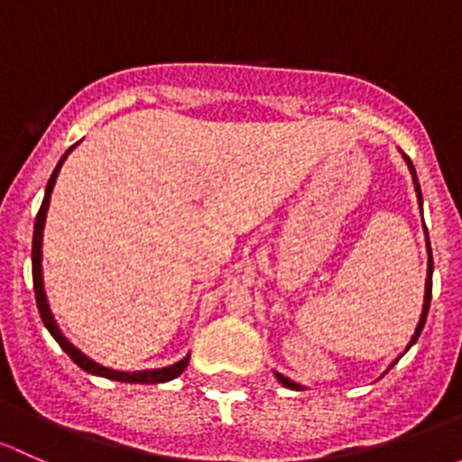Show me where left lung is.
<instances>
[{
	"label": "left lung",
	"instance_id": "8db88e82",
	"mask_svg": "<svg viewBox=\"0 0 462 462\" xmlns=\"http://www.w3.org/2000/svg\"><path fill=\"white\" fill-rule=\"evenodd\" d=\"M402 158H405V162H407V166H409V171H411V180H413V187H416V196H418V204H420V208H422V193H420V184H418V178H416V169H413V164H411V160L407 158L405 153H402ZM427 254H430V260H427V282H425V302H422V313H420V320H418V325H416V331H413V336H411V340H409V345H407V349L405 351H409V346L411 345H416V340H418V336H420V331H422V327H425V320H427V311H430V302H431V273H434V260H431V246H430V237H427ZM402 356V354H401ZM393 367V365H392ZM389 367V369H392ZM275 378H278V383H282L284 387H289V389H302V384H298V383H293V380H289V378H284L282 374H275Z\"/></svg>",
	"mask_w": 462,
	"mask_h": 462
}]
</instances>
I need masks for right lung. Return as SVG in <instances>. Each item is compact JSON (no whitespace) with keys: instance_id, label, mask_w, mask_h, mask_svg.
I'll return each instance as SVG.
<instances>
[{"instance_id":"obj_1","label":"right lung","mask_w":462,"mask_h":462,"mask_svg":"<svg viewBox=\"0 0 462 462\" xmlns=\"http://www.w3.org/2000/svg\"><path fill=\"white\" fill-rule=\"evenodd\" d=\"M75 146H78V144L70 146V149L66 151L64 155H61V160L57 162L53 175H51L49 184H46L44 202H42L40 213H37L35 231H32V287H35V300H37V309H40L42 322H44L46 329L51 331V336L55 337L57 345H60L61 349H64L66 354L70 356V360H73V363L78 365V367H82L84 372H88V374H93V375H102V378L117 380V383H146V384H155V383H166V380L178 378V375L182 374L184 369H187L189 356H187V358L180 360V363L169 365V367H162V369H144V372H116V369L102 367V365H97V363H95V360H90L88 356H84L82 351L78 349V346L70 345V342L64 337V334H61V331H60V327H57L53 313H51L49 300H46V291H44V278H42V237H44L46 211H49V202H51V193H53V187H55V180H57V175H60L61 164H64V160L69 158V153L75 149Z\"/></svg>"}]
</instances>
